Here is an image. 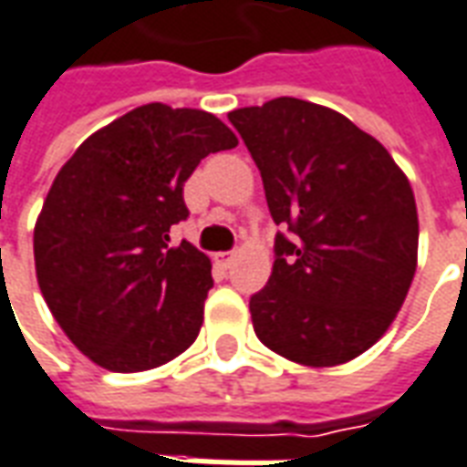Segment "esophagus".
I'll return each mask as SVG.
<instances>
[{"mask_svg": "<svg viewBox=\"0 0 467 467\" xmlns=\"http://www.w3.org/2000/svg\"><path fill=\"white\" fill-rule=\"evenodd\" d=\"M234 251H223V254H213V261L219 263L221 268H229L231 265V261H234Z\"/></svg>", "mask_w": 467, "mask_h": 467, "instance_id": "1", "label": "esophagus"}]
</instances>
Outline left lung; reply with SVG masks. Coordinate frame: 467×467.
<instances>
[{
	"label": "left lung",
	"instance_id": "1",
	"mask_svg": "<svg viewBox=\"0 0 467 467\" xmlns=\"http://www.w3.org/2000/svg\"><path fill=\"white\" fill-rule=\"evenodd\" d=\"M261 170L275 236L268 285L251 297L263 345L305 367L367 352L394 322L419 255L411 184L379 140L300 98L229 113Z\"/></svg>",
	"mask_w": 467,
	"mask_h": 467
}]
</instances>
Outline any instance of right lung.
I'll return each instance as SVG.
<instances>
[{
  "label": "right lung",
  "mask_w": 467,
  "mask_h": 467,
  "mask_svg": "<svg viewBox=\"0 0 467 467\" xmlns=\"http://www.w3.org/2000/svg\"><path fill=\"white\" fill-rule=\"evenodd\" d=\"M216 115L147 103L93 132L56 174L34 226L36 280L66 337L108 371L180 357L202 329L212 261L170 246L184 182L236 147Z\"/></svg>",
  "instance_id": "right-lung-1"
}]
</instances>
